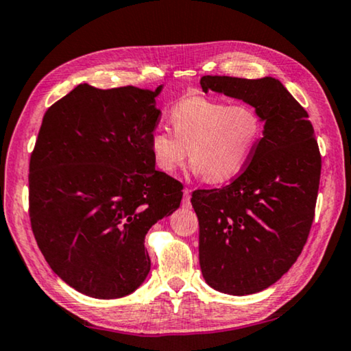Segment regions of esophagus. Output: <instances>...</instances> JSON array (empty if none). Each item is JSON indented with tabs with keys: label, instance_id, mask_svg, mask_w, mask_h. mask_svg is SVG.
I'll return each instance as SVG.
<instances>
[{
	"label": "esophagus",
	"instance_id": "esophagus-1",
	"mask_svg": "<svg viewBox=\"0 0 351 351\" xmlns=\"http://www.w3.org/2000/svg\"><path fill=\"white\" fill-rule=\"evenodd\" d=\"M182 207H184V209H190V207H192V203H190V190L189 189H184Z\"/></svg>",
	"mask_w": 351,
	"mask_h": 351
}]
</instances>
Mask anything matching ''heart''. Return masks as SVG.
<instances>
[{"instance_id":"1","label":"heart","mask_w":351,"mask_h":351,"mask_svg":"<svg viewBox=\"0 0 351 351\" xmlns=\"http://www.w3.org/2000/svg\"><path fill=\"white\" fill-rule=\"evenodd\" d=\"M169 128H156L150 150L156 167L171 175L189 156L192 173L209 184L232 180L246 167L263 134L252 106L228 105L209 97H189L170 110Z\"/></svg>"}]
</instances>
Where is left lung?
<instances>
[{"instance_id": "8db88e82", "label": "left lung", "mask_w": 351, "mask_h": 351, "mask_svg": "<svg viewBox=\"0 0 351 351\" xmlns=\"http://www.w3.org/2000/svg\"><path fill=\"white\" fill-rule=\"evenodd\" d=\"M203 91L243 100L263 138L229 186L195 190L199 266L219 293L247 295L274 285L304 249L316 207L320 153L308 112L274 77H201Z\"/></svg>"}]
</instances>
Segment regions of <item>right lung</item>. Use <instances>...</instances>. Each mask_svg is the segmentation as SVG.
Returning <instances> with one entry per match:
<instances>
[{
    "label": "right lung",
    "instance_id": "add662e5",
    "mask_svg": "<svg viewBox=\"0 0 351 351\" xmlns=\"http://www.w3.org/2000/svg\"><path fill=\"white\" fill-rule=\"evenodd\" d=\"M156 90L86 83L46 111L29 164V215L52 271L79 293L119 299L150 272L145 235L181 204L154 169Z\"/></svg>",
    "mask_w": 351,
    "mask_h": 351
}]
</instances>
